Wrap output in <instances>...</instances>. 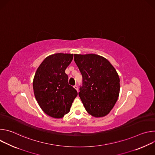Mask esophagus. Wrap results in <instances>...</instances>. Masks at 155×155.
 Instances as JSON below:
<instances>
[{
	"label": "esophagus",
	"instance_id": "esophagus-1",
	"mask_svg": "<svg viewBox=\"0 0 155 155\" xmlns=\"http://www.w3.org/2000/svg\"><path fill=\"white\" fill-rule=\"evenodd\" d=\"M74 87V88H75V90H76L77 91H78V86H77V85H76V84H75V85Z\"/></svg>",
	"mask_w": 155,
	"mask_h": 155
}]
</instances>
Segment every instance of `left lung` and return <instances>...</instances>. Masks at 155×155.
I'll list each match as a JSON object with an SVG mask.
<instances>
[{
	"label": "left lung",
	"instance_id": "left-lung-1",
	"mask_svg": "<svg viewBox=\"0 0 155 155\" xmlns=\"http://www.w3.org/2000/svg\"><path fill=\"white\" fill-rule=\"evenodd\" d=\"M82 75L78 95L88 114L94 117L107 115L114 107L120 93V78L114 66L95 54H74Z\"/></svg>",
	"mask_w": 155,
	"mask_h": 155
}]
</instances>
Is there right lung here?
<instances>
[{
    "label": "right lung",
    "instance_id": "right-lung-1",
    "mask_svg": "<svg viewBox=\"0 0 155 155\" xmlns=\"http://www.w3.org/2000/svg\"><path fill=\"white\" fill-rule=\"evenodd\" d=\"M73 56V54L56 53L47 57L34 78L35 99L43 111L53 118H62L68 114L78 95L75 88L69 84L68 75L65 73Z\"/></svg>",
    "mask_w": 155,
    "mask_h": 155
}]
</instances>
